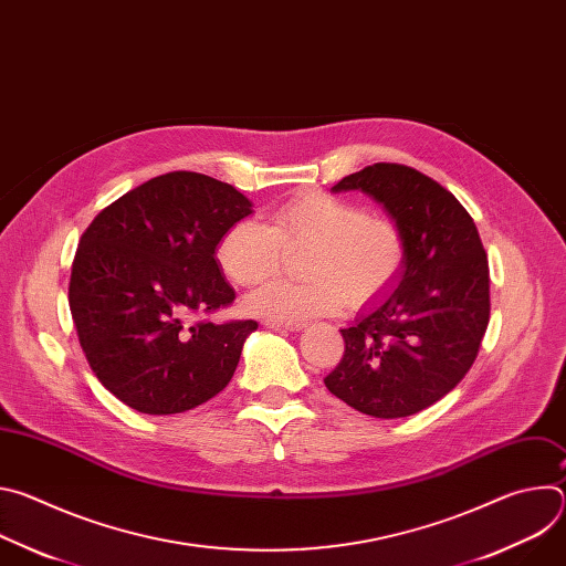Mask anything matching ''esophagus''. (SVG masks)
Segmentation results:
<instances>
[{"label":"esophagus","instance_id":"34e87169","mask_svg":"<svg viewBox=\"0 0 566 566\" xmlns=\"http://www.w3.org/2000/svg\"><path fill=\"white\" fill-rule=\"evenodd\" d=\"M264 325L269 327V329H284V332H300L304 325L302 322H273V319H266Z\"/></svg>","mask_w":566,"mask_h":566}]
</instances>
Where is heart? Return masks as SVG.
I'll list each match as a JSON object with an SVG mask.
<instances>
[{"mask_svg": "<svg viewBox=\"0 0 566 566\" xmlns=\"http://www.w3.org/2000/svg\"><path fill=\"white\" fill-rule=\"evenodd\" d=\"M304 247H311L302 269L308 280L264 284L249 297L255 315L304 322L343 304L360 308L396 284L408 260L406 234L394 219L327 192H304L277 206L271 226L260 219L228 226L217 262L234 284L255 286L280 271L286 249Z\"/></svg>", "mask_w": 566, "mask_h": 566, "instance_id": "obj_1", "label": "heart"}]
</instances>
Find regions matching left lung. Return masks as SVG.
I'll return each instance as SVG.
<instances>
[{
  "instance_id": "8db88e82",
  "label": "left lung",
  "mask_w": 566,
  "mask_h": 566,
  "mask_svg": "<svg viewBox=\"0 0 566 566\" xmlns=\"http://www.w3.org/2000/svg\"><path fill=\"white\" fill-rule=\"evenodd\" d=\"M400 226L408 260L400 282L340 329L345 354L327 389L376 419L417 415L472 367L491 317V277L476 226L457 197L423 172L374 164L340 179Z\"/></svg>"
}]
</instances>
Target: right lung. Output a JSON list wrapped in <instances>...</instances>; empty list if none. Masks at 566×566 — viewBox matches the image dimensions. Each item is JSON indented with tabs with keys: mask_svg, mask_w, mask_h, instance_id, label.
<instances>
[{
	"mask_svg": "<svg viewBox=\"0 0 566 566\" xmlns=\"http://www.w3.org/2000/svg\"><path fill=\"white\" fill-rule=\"evenodd\" d=\"M251 201L199 172H168L125 192L80 237L69 306L90 367L132 410L179 415L232 378L255 319L217 325L234 302L214 249Z\"/></svg>",
	"mask_w": 566,
	"mask_h": 566,
	"instance_id": "add662e5",
	"label": "right lung"
}]
</instances>
